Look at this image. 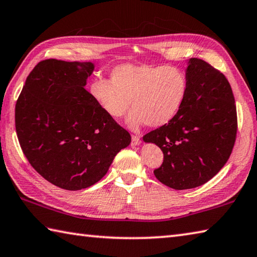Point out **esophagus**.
Here are the masks:
<instances>
[{"label": "esophagus", "instance_id": "34e87169", "mask_svg": "<svg viewBox=\"0 0 257 257\" xmlns=\"http://www.w3.org/2000/svg\"><path fill=\"white\" fill-rule=\"evenodd\" d=\"M142 144V141L141 138H139L138 136H133L132 138V145L133 146H139V145Z\"/></svg>", "mask_w": 257, "mask_h": 257}]
</instances>
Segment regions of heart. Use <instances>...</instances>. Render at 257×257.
I'll return each mask as SVG.
<instances>
[{"label":"heart","mask_w":257,"mask_h":257,"mask_svg":"<svg viewBox=\"0 0 257 257\" xmlns=\"http://www.w3.org/2000/svg\"><path fill=\"white\" fill-rule=\"evenodd\" d=\"M110 75L111 80L93 78L90 95L112 118L122 116L132 103L134 109L125 123L134 130L144 124L157 128L171 122L188 96V76L177 67L125 63L115 66Z\"/></svg>","instance_id":"1"}]
</instances>
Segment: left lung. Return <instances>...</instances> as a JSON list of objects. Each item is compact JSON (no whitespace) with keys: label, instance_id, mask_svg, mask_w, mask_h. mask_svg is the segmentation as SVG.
Listing matches in <instances>:
<instances>
[{"label":"left lung","instance_id":"left-lung-1","mask_svg":"<svg viewBox=\"0 0 257 257\" xmlns=\"http://www.w3.org/2000/svg\"><path fill=\"white\" fill-rule=\"evenodd\" d=\"M186 64L189 92L179 114L143 137L164 154L156 179L175 190L211 180L229 158L237 133L235 99L225 75L202 59Z\"/></svg>","mask_w":257,"mask_h":257}]
</instances>
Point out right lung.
Returning a JSON list of instances; mask_svg holds the SVG:
<instances>
[{
    "instance_id": "add662e5",
    "label": "right lung",
    "mask_w": 257,
    "mask_h": 257,
    "mask_svg": "<svg viewBox=\"0 0 257 257\" xmlns=\"http://www.w3.org/2000/svg\"><path fill=\"white\" fill-rule=\"evenodd\" d=\"M92 62L43 60L16 104V130L27 160L50 183L77 191L103 177L129 133L92 99Z\"/></svg>"
}]
</instances>
